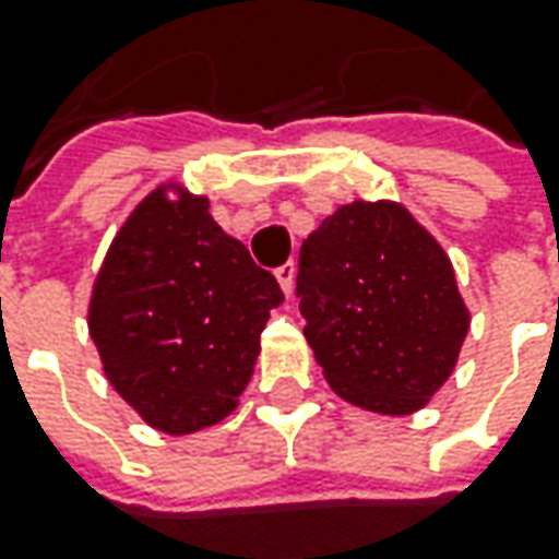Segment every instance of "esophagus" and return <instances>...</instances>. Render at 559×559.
Wrapping results in <instances>:
<instances>
[{
    "label": "esophagus",
    "mask_w": 559,
    "mask_h": 559,
    "mask_svg": "<svg viewBox=\"0 0 559 559\" xmlns=\"http://www.w3.org/2000/svg\"><path fill=\"white\" fill-rule=\"evenodd\" d=\"M294 275H297V265H294V262H284V265L275 269V278H278L281 290H284L287 297H290V290H294Z\"/></svg>",
    "instance_id": "esophagus-1"
}]
</instances>
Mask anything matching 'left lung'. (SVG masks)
Returning a JSON list of instances; mask_svg holds the SVG:
<instances>
[{"mask_svg":"<svg viewBox=\"0 0 559 559\" xmlns=\"http://www.w3.org/2000/svg\"><path fill=\"white\" fill-rule=\"evenodd\" d=\"M297 299L331 390L377 414L424 408L471 328L449 257L390 201L318 225L299 247Z\"/></svg>","mask_w":559,"mask_h":559,"instance_id":"1","label":"left lung"}]
</instances>
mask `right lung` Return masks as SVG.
Instances as JSON below:
<instances>
[{
	"instance_id": "add662e5",
	"label": "right lung",
	"mask_w": 559,
	"mask_h": 559,
	"mask_svg": "<svg viewBox=\"0 0 559 559\" xmlns=\"http://www.w3.org/2000/svg\"><path fill=\"white\" fill-rule=\"evenodd\" d=\"M278 281L210 216L206 198L135 206L107 250L88 334L107 380L151 427L182 436L238 408Z\"/></svg>"
}]
</instances>
